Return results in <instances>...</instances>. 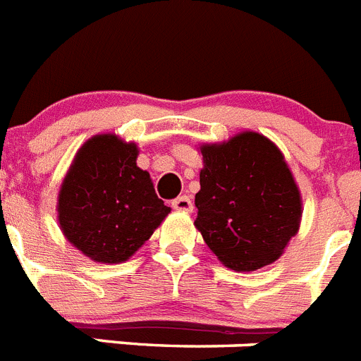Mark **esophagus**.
<instances>
[{"label":"esophagus","instance_id":"esophagus-1","mask_svg":"<svg viewBox=\"0 0 361 361\" xmlns=\"http://www.w3.org/2000/svg\"><path fill=\"white\" fill-rule=\"evenodd\" d=\"M171 206H173L175 210H178V212H192L193 210V202L188 195H180V197H177V199H173V201H171Z\"/></svg>","mask_w":361,"mask_h":361}]
</instances>
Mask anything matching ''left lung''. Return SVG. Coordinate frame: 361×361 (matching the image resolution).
<instances>
[{
  "label": "left lung",
  "mask_w": 361,
  "mask_h": 361,
  "mask_svg": "<svg viewBox=\"0 0 361 361\" xmlns=\"http://www.w3.org/2000/svg\"><path fill=\"white\" fill-rule=\"evenodd\" d=\"M201 153L195 226L204 243L237 272L274 263L301 219L300 192L281 151L246 131L219 146H202Z\"/></svg>",
  "instance_id": "1"
}]
</instances>
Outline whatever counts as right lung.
<instances>
[{
  "label": "right lung",
  "instance_id": "add662e5",
  "mask_svg": "<svg viewBox=\"0 0 361 361\" xmlns=\"http://www.w3.org/2000/svg\"><path fill=\"white\" fill-rule=\"evenodd\" d=\"M137 146L100 135L82 146L58 197L60 226L98 263H122L151 237L169 208L149 173L137 166Z\"/></svg>",
  "mask_w": 361,
  "mask_h": 361
}]
</instances>
